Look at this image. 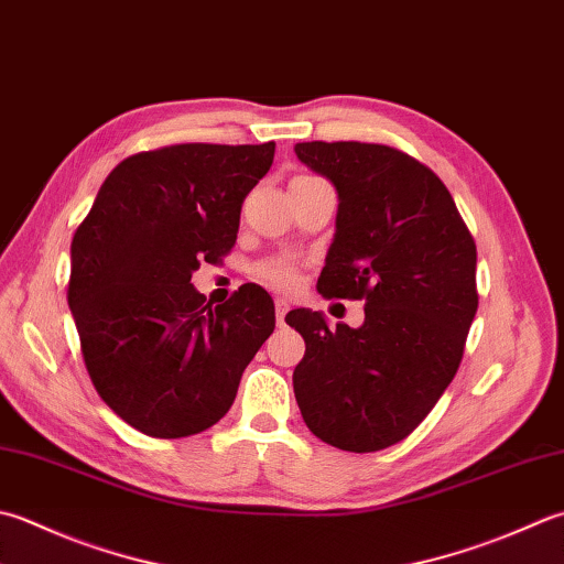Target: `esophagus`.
Instances as JSON below:
<instances>
[{
    "instance_id": "1",
    "label": "esophagus",
    "mask_w": 564,
    "mask_h": 564,
    "mask_svg": "<svg viewBox=\"0 0 564 564\" xmlns=\"http://www.w3.org/2000/svg\"><path fill=\"white\" fill-rule=\"evenodd\" d=\"M291 311V305L285 301H275V319H279V325L285 323V313Z\"/></svg>"
}]
</instances>
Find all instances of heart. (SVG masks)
<instances>
[{"mask_svg": "<svg viewBox=\"0 0 564 564\" xmlns=\"http://www.w3.org/2000/svg\"><path fill=\"white\" fill-rule=\"evenodd\" d=\"M259 275L273 289H293L295 285V269L289 261H267L259 267Z\"/></svg>", "mask_w": 564, "mask_h": 564, "instance_id": "b5f03b06", "label": "heart"}]
</instances>
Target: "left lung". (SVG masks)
I'll use <instances>...</instances> for the list:
<instances>
[{"mask_svg": "<svg viewBox=\"0 0 564 564\" xmlns=\"http://www.w3.org/2000/svg\"><path fill=\"white\" fill-rule=\"evenodd\" d=\"M337 191L335 239L317 291L364 301L359 327L285 315L305 339L293 391L323 443L377 452L423 423L455 379L477 315V247L437 175L408 153L359 141L295 143Z\"/></svg>", "mask_w": 564, "mask_h": 564, "instance_id": "left-lung-1", "label": "left lung"}]
</instances>
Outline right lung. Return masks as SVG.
<instances>
[{
  "label": "right lung",
  "mask_w": 564,
  "mask_h": 564,
  "mask_svg": "<svg viewBox=\"0 0 564 564\" xmlns=\"http://www.w3.org/2000/svg\"><path fill=\"white\" fill-rule=\"evenodd\" d=\"M275 143H178L107 175L70 245L68 305L102 401L151 437L203 433L275 327L271 295L247 283L223 305L191 283L235 247L241 203Z\"/></svg>",
  "instance_id": "right-lung-1"
}]
</instances>
